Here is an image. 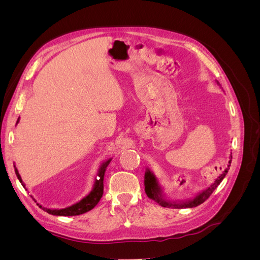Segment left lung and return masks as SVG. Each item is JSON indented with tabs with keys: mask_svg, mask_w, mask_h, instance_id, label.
<instances>
[{
	"mask_svg": "<svg viewBox=\"0 0 260 260\" xmlns=\"http://www.w3.org/2000/svg\"><path fill=\"white\" fill-rule=\"evenodd\" d=\"M217 84H219L218 81H217ZM231 159H232V156H230V160H229V165H228V167L224 169L222 174L215 180L214 183L210 184L208 187H206L205 190H203V191L199 192L198 194H195L194 196H192V198L187 199L185 201H179V202H170V201H167L166 199H165V194L162 193L164 191H162L158 179L156 178V176L153 174V171H151V169L146 168L145 175H144L145 193L149 199L157 202L162 207H174V208L196 207V206L201 205L202 203L205 202L211 195V193L216 190L217 186L221 183V181L224 179L225 175L228 174V170H229V168L231 166Z\"/></svg>",
	"mask_w": 260,
	"mask_h": 260,
	"instance_id": "1",
	"label": "left lung"
}]
</instances>
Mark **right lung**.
I'll return each mask as SVG.
<instances>
[{
    "mask_svg": "<svg viewBox=\"0 0 260 260\" xmlns=\"http://www.w3.org/2000/svg\"><path fill=\"white\" fill-rule=\"evenodd\" d=\"M18 122H19V118L17 119L16 123H18ZM111 161H112V158H109V159H107V160H105V161L101 164V166L98 170V178H95V181H94L92 190L90 191V193L88 195L84 196V198L81 201L77 202L76 204H74V205L68 206L66 208H61V209L45 208L42 205H40V204H37V205H39V207L42 208L44 211L48 212V214H51V215H54V216H78V215H82V214H84V212L93 209L94 207L98 205V203L100 202L102 196H103L104 175H105L106 168H107V166ZM14 168H15V174H16V176L19 180V182L21 183V185L23 187L26 188V185H25V183L22 182V179L19 175L18 169L16 168L15 165H14ZM26 190H27V188H26Z\"/></svg>",
    "mask_w": 260,
    "mask_h": 260,
    "instance_id": "add662e5",
    "label": "right lung"
}]
</instances>
